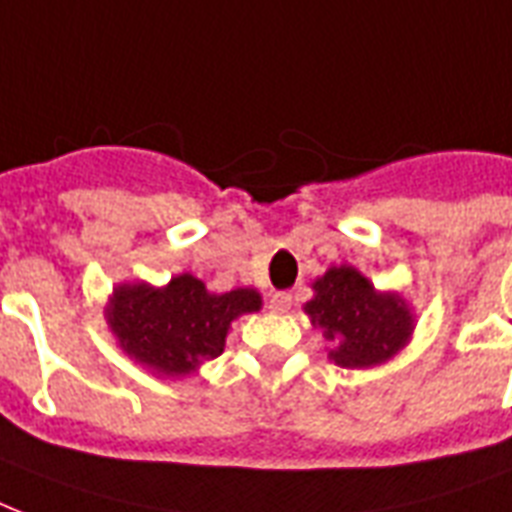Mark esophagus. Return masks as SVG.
Instances as JSON below:
<instances>
[{
    "label": "esophagus",
    "mask_w": 512,
    "mask_h": 512,
    "mask_svg": "<svg viewBox=\"0 0 512 512\" xmlns=\"http://www.w3.org/2000/svg\"><path fill=\"white\" fill-rule=\"evenodd\" d=\"M291 301H293L291 293H285V291L272 293V296H269V310L277 312V315H283V312L291 310Z\"/></svg>",
    "instance_id": "34e87169"
}]
</instances>
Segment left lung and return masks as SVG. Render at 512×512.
<instances>
[{"mask_svg":"<svg viewBox=\"0 0 512 512\" xmlns=\"http://www.w3.org/2000/svg\"><path fill=\"white\" fill-rule=\"evenodd\" d=\"M328 342V360L342 368L384 366L414 336L417 315L398 291H379L350 264L328 267L301 307Z\"/></svg>","mask_w":512,"mask_h":512,"instance_id":"left-lung-1","label":"left lung"}]
</instances>
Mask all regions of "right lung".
I'll return each instance as SVG.
<instances>
[{
  "mask_svg": "<svg viewBox=\"0 0 512 512\" xmlns=\"http://www.w3.org/2000/svg\"><path fill=\"white\" fill-rule=\"evenodd\" d=\"M256 288L216 293L181 272L165 285L117 283L104 307L106 326L125 355L157 379H186L219 358L243 315L261 310Z\"/></svg>",
  "mask_w": 512,
  "mask_h": 512,
  "instance_id": "add662e5",
  "label": "right lung"
}]
</instances>
